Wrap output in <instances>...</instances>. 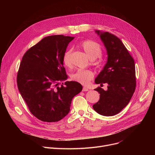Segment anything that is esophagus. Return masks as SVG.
Returning <instances> with one entry per match:
<instances>
[{"instance_id": "obj_1", "label": "esophagus", "mask_w": 155, "mask_h": 155, "mask_svg": "<svg viewBox=\"0 0 155 155\" xmlns=\"http://www.w3.org/2000/svg\"><path fill=\"white\" fill-rule=\"evenodd\" d=\"M88 90H89V88H87L86 87H83V91H87Z\"/></svg>"}]
</instances>
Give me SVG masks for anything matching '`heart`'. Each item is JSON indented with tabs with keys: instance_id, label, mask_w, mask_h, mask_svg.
Returning a JSON list of instances; mask_svg holds the SVG:
<instances>
[{
	"instance_id": "b5f03b06",
	"label": "heart",
	"mask_w": 155,
	"mask_h": 155,
	"mask_svg": "<svg viewBox=\"0 0 155 155\" xmlns=\"http://www.w3.org/2000/svg\"><path fill=\"white\" fill-rule=\"evenodd\" d=\"M80 47L84 51L87 56L91 60H94L101 56L102 50L99 44L92 40H85L80 43ZM71 51H65L62 56V61L66 67L71 65ZM94 74L90 70L78 69L71 75V78L74 81H77L83 84H86L93 78Z\"/></svg>"
}]
</instances>
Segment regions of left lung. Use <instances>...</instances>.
Segmentation results:
<instances>
[{"instance_id":"1","label":"left lung","mask_w":155,"mask_h":155,"mask_svg":"<svg viewBox=\"0 0 155 155\" xmlns=\"http://www.w3.org/2000/svg\"><path fill=\"white\" fill-rule=\"evenodd\" d=\"M95 32L100 36L108 55L107 63L95 83L101 86L104 83L108 86L107 91L101 87L94 90L100 94V99L93 107L101 115L114 116L128 104L135 91L134 60L118 37L108 32Z\"/></svg>"}]
</instances>
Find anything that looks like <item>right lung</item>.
<instances>
[{"label": "right lung", "instance_id": "1", "mask_svg": "<svg viewBox=\"0 0 155 155\" xmlns=\"http://www.w3.org/2000/svg\"><path fill=\"white\" fill-rule=\"evenodd\" d=\"M73 37L56 35L41 39L24 54L17 74L19 91L30 112L44 122L67 115L73 97L83 89L68 78L62 56Z\"/></svg>", "mask_w": 155, "mask_h": 155}]
</instances>
